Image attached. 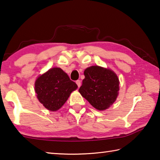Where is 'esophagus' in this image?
I'll return each mask as SVG.
<instances>
[{
    "label": "esophagus",
    "instance_id": "1",
    "mask_svg": "<svg viewBox=\"0 0 160 160\" xmlns=\"http://www.w3.org/2000/svg\"><path fill=\"white\" fill-rule=\"evenodd\" d=\"M76 82L78 88H80V85H81V81L80 80H76V82Z\"/></svg>",
    "mask_w": 160,
    "mask_h": 160
}]
</instances>
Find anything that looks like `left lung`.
<instances>
[{
	"label": "left lung",
	"mask_w": 160,
	"mask_h": 160,
	"mask_svg": "<svg viewBox=\"0 0 160 160\" xmlns=\"http://www.w3.org/2000/svg\"><path fill=\"white\" fill-rule=\"evenodd\" d=\"M85 79L79 92L89 103L99 110L109 108L118 95L119 79L114 72L98 66L86 68Z\"/></svg>",
	"instance_id": "1"
}]
</instances>
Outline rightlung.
Listing matches in <instances>:
<instances>
[{"label":"right lung","mask_w":160,"mask_h":160,"mask_svg":"<svg viewBox=\"0 0 160 160\" xmlns=\"http://www.w3.org/2000/svg\"><path fill=\"white\" fill-rule=\"evenodd\" d=\"M77 88L76 83L60 68L50 69L35 82V91L39 101L51 111L59 110Z\"/></svg>","instance_id":"1"}]
</instances>
